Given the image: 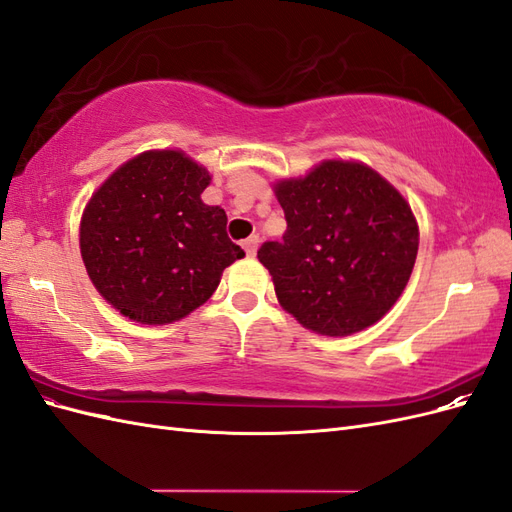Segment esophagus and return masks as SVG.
<instances>
[{
    "instance_id": "obj_1",
    "label": "esophagus",
    "mask_w": 512,
    "mask_h": 512,
    "mask_svg": "<svg viewBox=\"0 0 512 512\" xmlns=\"http://www.w3.org/2000/svg\"><path fill=\"white\" fill-rule=\"evenodd\" d=\"M243 250H245V254H247V256H254V254H256V250H258V235L247 237V239L243 241Z\"/></svg>"
}]
</instances>
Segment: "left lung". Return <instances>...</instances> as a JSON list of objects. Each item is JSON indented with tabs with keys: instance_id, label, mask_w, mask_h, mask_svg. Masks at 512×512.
Returning a JSON list of instances; mask_svg holds the SVG:
<instances>
[{
	"instance_id": "1",
	"label": "left lung",
	"mask_w": 512,
	"mask_h": 512,
	"mask_svg": "<svg viewBox=\"0 0 512 512\" xmlns=\"http://www.w3.org/2000/svg\"><path fill=\"white\" fill-rule=\"evenodd\" d=\"M282 241L258 260L282 307L322 335H350L378 322L404 292L418 252L410 205L376 170L329 160L305 179L280 181Z\"/></svg>"
}]
</instances>
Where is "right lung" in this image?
Returning <instances> with one entry per match:
<instances>
[{"label": "right lung", "instance_id": "add662e5", "mask_svg": "<svg viewBox=\"0 0 512 512\" xmlns=\"http://www.w3.org/2000/svg\"><path fill=\"white\" fill-rule=\"evenodd\" d=\"M211 177L181 151H147L89 200L81 256L91 282L123 316L166 324L203 305L245 252L226 211L200 200Z\"/></svg>", "mask_w": 512, "mask_h": 512}]
</instances>
